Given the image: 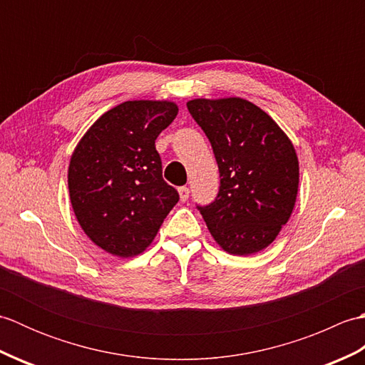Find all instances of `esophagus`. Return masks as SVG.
Instances as JSON below:
<instances>
[{"label": "esophagus", "mask_w": 365, "mask_h": 365, "mask_svg": "<svg viewBox=\"0 0 365 365\" xmlns=\"http://www.w3.org/2000/svg\"><path fill=\"white\" fill-rule=\"evenodd\" d=\"M178 195H180L182 202H185V200H188V197H190V188L180 187V188H178Z\"/></svg>", "instance_id": "obj_1"}]
</instances>
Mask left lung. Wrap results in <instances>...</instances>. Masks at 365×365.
Listing matches in <instances>:
<instances>
[{
  "label": "left lung",
  "instance_id": "obj_1",
  "mask_svg": "<svg viewBox=\"0 0 365 365\" xmlns=\"http://www.w3.org/2000/svg\"><path fill=\"white\" fill-rule=\"evenodd\" d=\"M187 106L212 144L221 177L213 202L197 205L208 230L229 254L265 250L297 200L299 166L293 144L247 100L196 98Z\"/></svg>",
  "mask_w": 365,
  "mask_h": 365
}]
</instances>
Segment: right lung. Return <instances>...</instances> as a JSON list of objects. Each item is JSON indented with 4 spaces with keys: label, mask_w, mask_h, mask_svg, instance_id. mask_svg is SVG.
Listing matches in <instances>:
<instances>
[{
    "label": "right lung",
    "mask_w": 365,
    "mask_h": 365,
    "mask_svg": "<svg viewBox=\"0 0 365 365\" xmlns=\"http://www.w3.org/2000/svg\"><path fill=\"white\" fill-rule=\"evenodd\" d=\"M177 113L173 102H123L97 119L76 145L68 166L71 202L84 234L106 252L141 254L178 202L155 149Z\"/></svg>",
    "instance_id": "right-lung-1"
}]
</instances>
